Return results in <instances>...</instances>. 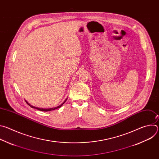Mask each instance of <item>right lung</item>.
Listing matches in <instances>:
<instances>
[{
  "label": "right lung",
  "mask_w": 159,
  "mask_h": 159,
  "mask_svg": "<svg viewBox=\"0 0 159 159\" xmlns=\"http://www.w3.org/2000/svg\"><path fill=\"white\" fill-rule=\"evenodd\" d=\"M66 101V100L63 102V104H61L60 106H58V107H54V108H50V109H42V108H39V107H34V106H31L26 101V103H27L29 106H30V107H33V108H35V109H38V110L42 111H52V110H54V109H58V108L61 107V106L65 103V102Z\"/></svg>",
  "instance_id": "1"
}]
</instances>
